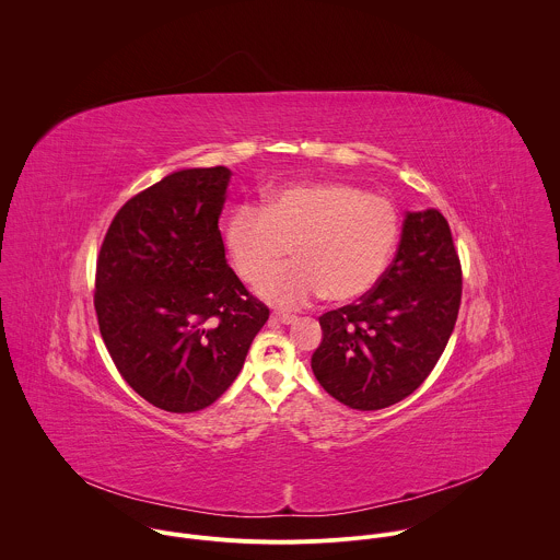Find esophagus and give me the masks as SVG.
Returning a JSON list of instances; mask_svg holds the SVG:
<instances>
[{"mask_svg":"<svg viewBox=\"0 0 560 560\" xmlns=\"http://www.w3.org/2000/svg\"><path fill=\"white\" fill-rule=\"evenodd\" d=\"M271 322H278V324H295L298 317L291 315V313H271Z\"/></svg>","mask_w":560,"mask_h":560,"instance_id":"1","label":"esophagus"}]
</instances>
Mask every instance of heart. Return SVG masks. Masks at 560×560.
Returning a JSON list of instances; mask_svg holds the SVG:
<instances>
[{
    "instance_id": "heart-1",
    "label": "heart",
    "mask_w": 560,
    "mask_h": 560,
    "mask_svg": "<svg viewBox=\"0 0 560 560\" xmlns=\"http://www.w3.org/2000/svg\"><path fill=\"white\" fill-rule=\"evenodd\" d=\"M399 238L395 206L365 188L304 180L273 188L265 206H238L225 223V249L241 280L256 284L291 250L294 262L270 275L258 295L298 308L326 293L350 302L380 282Z\"/></svg>"
}]
</instances>
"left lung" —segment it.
Listing matches in <instances>:
<instances>
[{"mask_svg":"<svg viewBox=\"0 0 560 560\" xmlns=\"http://www.w3.org/2000/svg\"><path fill=\"white\" fill-rule=\"evenodd\" d=\"M463 271L447 219L406 212L393 262L357 304L319 317L324 339L311 359L319 384L341 404L380 410L434 370L454 330Z\"/></svg>","mask_w":560,"mask_h":560,"instance_id":"1","label":"left lung"}]
</instances>
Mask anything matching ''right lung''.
Listing matches in <instances>:
<instances>
[{"label":"right lung","mask_w":560,"mask_h":560,"mask_svg":"<svg viewBox=\"0 0 560 560\" xmlns=\"http://www.w3.org/2000/svg\"><path fill=\"white\" fill-rule=\"evenodd\" d=\"M230 170H183L128 199L95 271L102 339L124 380L167 412H195L243 370L269 319L228 267L219 232Z\"/></svg>","instance_id":"obj_1"}]
</instances>
